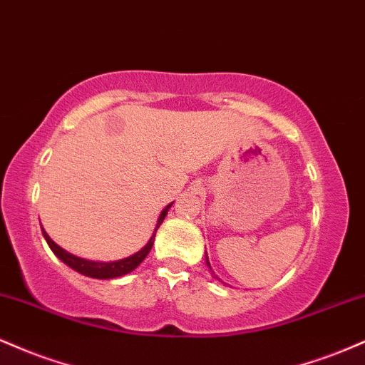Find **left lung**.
Wrapping results in <instances>:
<instances>
[{
  "label": "left lung",
  "instance_id": "obj_1",
  "mask_svg": "<svg viewBox=\"0 0 365 365\" xmlns=\"http://www.w3.org/2000/svg\"><path fill=\"white\" fill-rule=\"evenodd\" d=\"M206 262H207V266H209V269H211V264H209V261H207V255H206ZM212 271V269H211Z\"/></svg>",
  "mask_w": 365,
  "mask_h": 365
}]
</instances>
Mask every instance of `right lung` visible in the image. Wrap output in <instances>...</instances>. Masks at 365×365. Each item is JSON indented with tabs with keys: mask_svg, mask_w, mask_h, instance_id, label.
Masks as SVG:
<instances>
[{
	"mask_svg": "<svg viewBox=\"0 0 365 365\" xmlns=\"http://www.w3.org/2000/svg\"><path fill=\"white\" fill-rule=\"evenodd\" d=\"M173 204V202H171ZM166 206L165 209H163V212L159 215V220H158V225H156V230H154L153 237L149 238V242L145 244V247H142V249L139 250L137 254L130 255V257L127 259H121V261H115V262H94V261H86V259H81L77 257V255L66 252L65 249H61L60 245H56L54 242L49 238L48 233L44 232L43 228V235L46 238V242H48L49 249L53 250L54 255H58V257L61 259L63 262L66 264V266H70L72 269L78 271V273L83 274V276H89V278H98V279H110V278H118V276H123L130 273V271L135 269L139 264L144 261L145 255H148L150 252V249H153V244H154V237H156V232L159 228V225L163 223V220H165V216L168 215V209L171 207Z\"/></svg>",
	"mask_w": 365,
	"mask_h": 365,
	"instance_id": "right-lung-1",
	"label": "right lung"
}]
</instances>
